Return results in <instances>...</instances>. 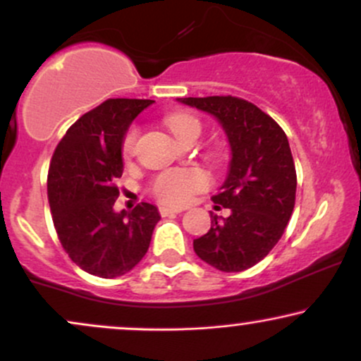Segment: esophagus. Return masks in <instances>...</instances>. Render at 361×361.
Masks as SVG:
<instances>
[{
	"mask_svg": "<svg viewBox=\"0 0 361 361\" xmlns=\"http://www.w3.org/2000/svg\"><path fill=\"white\" fill-rule=\"evenodd\" d=\"M181 208H175V207H159V214L163 216H168V215H173V214H181Z\"/></svg>",
	"mask_w": 361,
	"mask_h": 361,
	"instance_id": "34e87169",
	"label": "esophagus"
}]
</instances>
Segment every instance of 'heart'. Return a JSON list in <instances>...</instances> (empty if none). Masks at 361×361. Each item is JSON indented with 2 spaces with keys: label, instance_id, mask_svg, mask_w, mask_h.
<instances>
[{
  "label": "heart",
  "instance_id": "b5f03b06",
  "mask_svg": "<svg viewBox=\"0 0 361 361\" xmlns=\"http://www.w3.org/2000/svg\"><path fill=\"white\" fill-rule=\"evenodd\" d=\"M169 131L173 133L178 141L183 139L186 134L198 133L200 123L197 117L190 114H173L166 119ZM136 129H131L124 137L123 154L124 158H131L136 149ZM208 185V176L200 168H185V169H169L164 171L154 180L153 192L156 198L171 205H183L193 197L195 193L203 190Z\"/></svg>",
  "mask_w": 361,
  "mask_h": 361
}]
</instances>
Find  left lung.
Listing matches in <instances>:
<instances>
[{
    "label": "left lung",
    "mask_w": 361,
    "mask_h": 361,
    "mask_svg": "<svg viewBox=\"0 0 361 361\" xmlns=\"http://www.w3.org/2000/svg\"><path fill=\"white\" fill-rule=\"evenodd\" d=\"M176 101L214 116L230 146L227 176L212 198L230 215L210 214L195 254L219 271H245L272 250L293 215L298 180L288 136L257 106L232 95Z\"/></svg>",
    "instance_id": "left-lung-1"
}]
</instances>
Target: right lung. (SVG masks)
<instances>
[{
    "mask_svg": "<svg viewBox=\"0 0 361 361\" xmlns=\"http://www.w3.org/2000/svg\"><path fill=\"white\" fill-rule=\"evenodd\" d=\"M154 101L109 99L89 111L55 147L49 202L65 252L82 271L112 279L133 271L149 249L158 207L141 203L116 212L123 176V142L129 126Z\"/></svg>",
    "mask_w": 361,
    "mask_h": 361,
    "instance_id": "1",
    "label": "right lung"
}]
</instances>
